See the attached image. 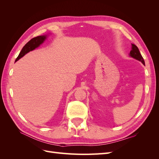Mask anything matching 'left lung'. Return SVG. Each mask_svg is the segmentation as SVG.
<instances>
[{
	"mask_svg": "<svg viewBox=\"0 0 159 159\" xmlns=\"http://www.w3.org/2000/svg\"><path fill=\"white\" fill-rule=\"evenodd\" d=\"M131 50L130 51L129 53V56L133 57L134 59H136L139 61H140L142 62V64L143 65H145V61H144V59L143 56H141L140 52H139V50L137 48V46L136 45H134L133 44H131Z\"/></svg>",
	"mask_w": 159,
	"mask_h": 159,
	"instance_id": "8db88e82",
	"label": "left lung"
}]
</instances>
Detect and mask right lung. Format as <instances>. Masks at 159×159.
Listing matches in <instances>:
<instances>
[{
	"mask_svg": "<svg viewBox=\"0 0 159 159\" xmlns=\"http://www.w3.org/2000/svg\"><path fill=\"white\" fill-rule=\"evenodd\" d=\"M47 36V35L38 36L37 37L33 38L29 42H28L25 44V46L22 48V50L20 51V54H19L15 61H17L19 59H20L21 57H22L25 54H26L27 53L35 50L36 48L39 47L42 43L46 40Z\"/></svg>",
	"mask_w": 159,
	"mask_h": 159,
	"instance_id": "1",
	"label": "right lung"
}]
</instances>
